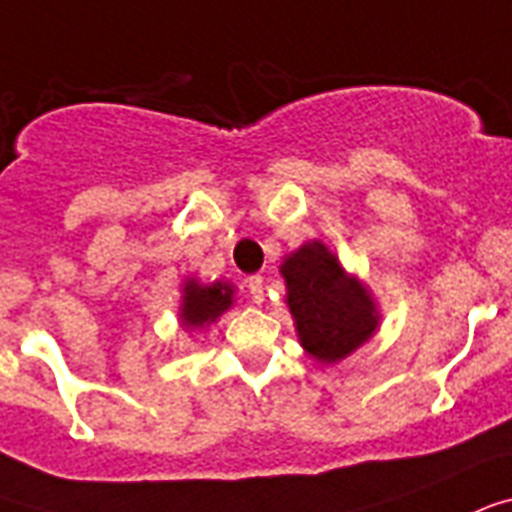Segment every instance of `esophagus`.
Segmentation results:
<instances>
[{
    "mask_svg": "<svg viewBox=\"0 0 512 512\" xmlns=\"http://www.w3.org/2000/svg\"><path fill=\"white\" fill-rule=\"evenodd\" d=\"M248 291H251V299L256 304H264V280L259 275L248 277Z\"/></svg>",
    "mask_w": 512,
    "mask_h": 512,
    "instance_id": "esophagus-1",
    "label": "esophagus"
}]
</instances>
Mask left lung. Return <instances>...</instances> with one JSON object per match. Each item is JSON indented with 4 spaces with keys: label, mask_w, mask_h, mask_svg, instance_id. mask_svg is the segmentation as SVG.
Instances as JSON below:
<instances>
[{
    "label": "left lung",
    "mask_w": 512,
    "mask_h": 512,
    "mask_svg": "<svg viewBox=\"0 0 512 512\" xmlns=\"http://www.w3.org/2000/svg\"><path fill=\"white\" fill-rule=\"evenodd\" d=\"M280 275L299 344L323 366L350 358L379 331L382 312L371 288L350 275L323 240H307L288 253Z\"/></svg>",
    "instance_id": "left-lung-1"
}]
</instances>
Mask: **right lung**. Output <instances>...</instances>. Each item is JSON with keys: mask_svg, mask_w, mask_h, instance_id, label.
<instances>
[{"mask_svg": "<svg viewBox=\"0 0 512 512\" xmlns=\"http://www.w3.org/2000/svg\"><path fill=\"white\" fill-rule=\"evenodd\" d=\"M235 307V285L229 280L202 283L200 277H184L181 283V304H178V323L184 331H205L227 310Z\"/></svg>", "mask_w": 512, "mask_h": 512, "instance_id": "obj_1", "label": "right lung"}]
</instances>
